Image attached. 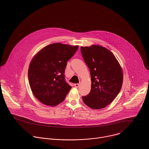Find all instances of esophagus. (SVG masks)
I'll return each instance as SVG.
<instances>
[{
    "label": "esophagus",
    "instance_id": "1",
    "mask_svg": "<svg viewBox=\"0 0 149 149\" xmlns=\"http://www.w3.org/2000/svg\"><path fill=\"white\" fill-rule=\"evenodd\" d=\"M79 85H80L79 84H74V86H75L76 88H78V87L79 86Z\"/></svg>",
    "mask_w": 149,
    "mask_h": 149
}]
</instances>
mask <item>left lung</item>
<instances>
[{
	"label": "left lung",
	"instance_id": "8db88e82",
	"mask_svg": "<svg viewBox=\"0 0 149 149\" xmlns=\"http://www.w3.org/2000/svg\"><path fill=\"white\" fill-rule=\"evenodd\" d=\"M80 51L90 70L91 90L83 100L87 106L99 109L109 104L120 92L123 72L113 54L99 45L83 47Z\"/></svg>",
	"mask_w": 149,
	"mask_h": 149
}]
</instances>
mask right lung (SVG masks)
Returning <instances> with one entry per match:
<instances>
[{"label":"right lung","mask_w":149,"mask_h":149,"mask_svg":"<svg viewBox=\"0 0 149 149\" xmlns=\"http://www.w3.org/2000/svg\"><path fill=\"white\" fill-rule=\"evenodd\" d=\"M78 47L52 43L40 50L32 60L28 71L29 84L33 95L43 104L57 106L64 101L71 89L64 72L67 62Z\"/></svg>","instance_id":"obj_1"}]
</instances>
